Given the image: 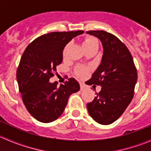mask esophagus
Segmentation results:
<instances>
[{
  "label": "esophagus",
  "mask_w": 151,
  "mask_h": 151,
  "mask_svg": "<svg viewBox=\"0 0 151 151\" xmlns=\"http://www.w3.org/2000/svg\"><path fill=\"white\" fill-rule=\"evenodd\" d=\"M86 88H87V86L84 84V83H80V89H81V91H83V90H85Z\"/></svg>",
  "instance_id": "34e87169"
}]
</instances>
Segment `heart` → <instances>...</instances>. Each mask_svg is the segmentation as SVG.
Masks as SVG:
<instances>
[{"label":"heart","instance_id":"1","mask_svg":"<svg viewBox=\"0 0 151 151\" xmlns=\"http://www.w3.org/2000/svg\"><path fill=\"white\" fill-rule=\"evenodd\" d=\"M83 46L84 47L85 50H88L94 47H98V41H97V39H96V38L92 37V36H85L83 41ZM67 47L68 46L65 47L64 50H63V55H66ZM86 68H79L78 69H77V72L79 76H83L85 73H86Z\"/></svg>","mask_w":151,"mask_h":151}]
</instances>
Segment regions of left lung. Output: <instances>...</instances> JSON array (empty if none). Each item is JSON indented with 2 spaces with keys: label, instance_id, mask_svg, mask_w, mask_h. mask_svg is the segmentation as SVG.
<instances>
[{
  "label": "left lung",
  "instance_id": "8db88e82",
  "mask_svg": "<svg viewBox=\"0 0 151 151\" xmlns=\"http://www.w3.org/2000/svg\"><path fill=\"white\" fill-rule=\"evenodd\" d=\"M86 33L99 39L104 49L101 64L87 82L101 89L87 108L94 121L109 125L120 118L132 101L137 72L132 54L118 38L104 30Z\"/></svg>",
  "mask_w": 151,
  "mask_h": 151
}]
</instances>
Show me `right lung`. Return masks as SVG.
I'll return each instance as SVG.
<instances>
[{"mask_svg": "<svg viewBox=\"0 0 151 151\" xmlns=\"http://www.w3.org/2000/svg\"><path fill=\"white\" fill-rule=\"evenodd\" d=\"M83 30L52 32L29 44L24 51L17 71V80L22 101L29 113L37 121L50 123L63 113L68 97L80 91L74 78L63 85L50 83L56 66L62 63L63 50L71 39Z\"/></svg>", "mask_w": 151, "mask_h": 151, "instance_id": "add662e5", "label": "right lung"}]
</instances>
